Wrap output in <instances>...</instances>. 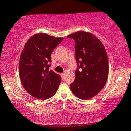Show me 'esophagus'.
<instances>
[{"instance_id": "obj_1", "label": "esophagus", "mask_w": 131, "mask_h": 131, "mask_svg": "<svg viewBox=\"0 0 131 131\" xmlns=\"http://www.w3.org/2000/svg\"><path fill=\"white\" fill-rule=\"evenodd\" d=\"M61 76L62 79H64V73H61Z\"/></svg>"}]
</instances>
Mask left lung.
<instances>
[{"label": "left lung", "instance_id": "1", "mask_svg": "<svg viewBox=\"0 0 131 131\" xmlns=\"http://www.w3.org/2000/svg\"><path fill=\"white\" fill-rule=\"evenodd\" d=\"M68 38L75 41V56L78 69L70 84L71 91L82 100H89L100 92L106 83L108 61L103 44L90 33L79 31Z\"/></svg>", "mask_w": 131, "mask_h": 131}]
</instances>
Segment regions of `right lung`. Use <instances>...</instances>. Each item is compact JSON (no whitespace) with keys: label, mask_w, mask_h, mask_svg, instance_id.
I'll return each mask as SVG.
<instances>
[{"label":"right lung","mask_w":131,"mask_h":131,"mask_svg":"<svg viewBox=\"0 0 131 131\" xmlns=\"http://www.w3.org/2000/svg\"><path fill=\"white\" fill-rule=\"evenodd\" d=\"M63 40L45 33L30 37L25 44L19 62V78L23 87L37 99L46 100L56 93L61 78L49 68L51 53Z\"/></svg>","instance_id":"add662e5"}]
</instances>
